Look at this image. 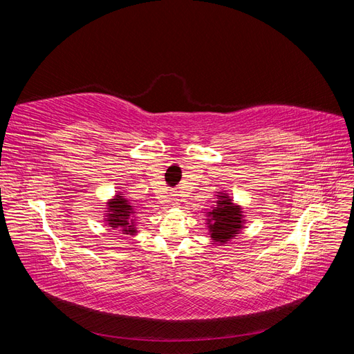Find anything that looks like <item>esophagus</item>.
<instances>
[{
	"instance_id": "esophagus-1",
	"label": "esophagus",
	"mask_w": 354,
	"mask_h": 354,
	"mask_svg": "<svg viewBox=\"0 0 354 354\" xmlns=\"http://www.w3.org/2000/svg\"><path fill=\"white\" fill-rule=\"evenodd\" d=\"M174 205H178V203H174Z\"/></svg>"
}]
</instances>
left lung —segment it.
<instances>
[{
  "instance_id": "obj_1",
  "label": "left lung",
  "mask_w": 354,
  "mask_h": 354,
  "mask_svg": "<svg viewBox=\"0 0 354 354\" xmlns=\"http://www.w3.org/2000/svg\"><path fill=\"white\" fill-rule=\"evenodd\" d=\"M216 203L205 212V224L212 243L224 245L245 229V212L242 205L233 202L226 190L217 192Z\"/></svg>"
}]
</instances>
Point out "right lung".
Returning <instances> with one entry per match:
<instances>
[{
    "mask_svg": "<svg viewBox=\"0 0 354 354\" xmlns=\"http://www.w3.org/2000/svg\"><path fill=\"white\" fill-rule=\"evenodd\" d=\"M103 223L113 230L121 232L122 234L136 236L138 233L137 227V209L133 207L127 198H124L122 192H118L111 199L106 201Z\"/></svg>",
    "mask_w": 354,
    "mask_h": 354,
    "instance_id": "1",
    "label": "right lung"
}]
</instances>
